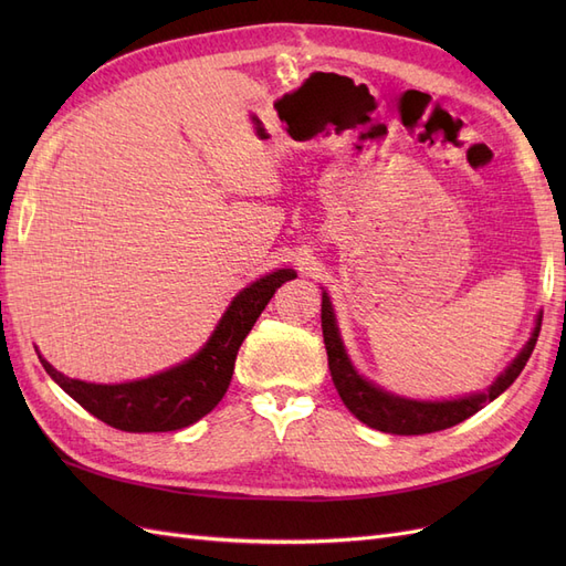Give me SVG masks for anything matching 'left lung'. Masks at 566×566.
<instances>
[{"mask_svg":"<svg viewBox=\"0 0 566 566\" xmlns=\"http://www.w3.org/2000/svg\"><path fill=\"white\" fill-rule=\"evenodd\" d=\"M321 328H323L325 352H328V368H331L339 399L345 401V406L358 420L373 427V430L410 437V434H430V432L447 430V427H453L474 416L476 410H482L495 397H501V394L517 380V375L522 373L531 352L536 347V339L541 333V316L536 318V328L531 333L524 349L517 354L515 361L505 368V373H501L499 378H495V382L486 391L470 394V397L451 399V401L403 399L361 378V375H358L356 368L352 366L345 345H342L328 293H323V302H321Z\"/></svg>","mask_w":566,"mask_h":566,"instance_id":"1","label":"left lung"}]
</instances>
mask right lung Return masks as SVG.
Wrapping results in <instances>:
<instances>
[{
	"label": "right lung",
	"instance_id": "right-lung-1",
	"mask_svg": "<svg viewBox=\"0 0 566 566\" xmlns=\"http://www.w3.org/2000/svg\"><path fill=\"white\" fill-rule=\"evenodd\" d=\"M297 279L293 269H279L243 287L217 323L202 349L188 361L123 385L73 380L40 356L44 370L65 394L98 420L123 432H172L198 422L224 397L238 349L260 318L264 306L285 281Z\"/></svg>",
	"mask_w": 566,
	"mask_h": 566
}]
</instances>
